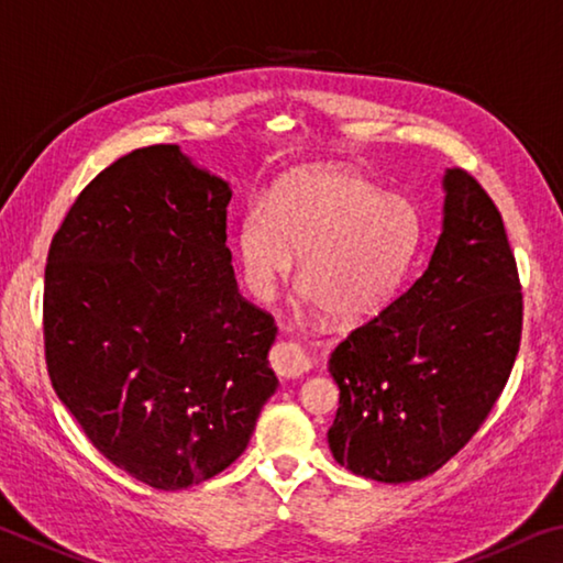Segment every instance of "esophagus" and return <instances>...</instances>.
<instances>
[{
  "mask_svg": "<svg viewBox=\"0 0 563 563\" xmlns=\"http://www.w3.org/2000/svg\"><path fill=\"white\" fill-rule=\"evenodd\" d=\"M271 365L275 373L288 379L300 377L302 373H308L310 369L308 357H305L302 350L298 345H292V342H278V345L273 347Z\"/></svg>",
  "mask_w": 563,
  "mask_h": 563,
  "instance_id": "obj_1",
  "label": "esophagus"
}]
</instances>
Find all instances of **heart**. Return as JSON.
Instances as JSON below:
<instances>
[{
  "label": "heart",
  "mask_w": 563,
  "mask_h": 563,
  "mask_svg": "<svg viewBox=\"0 0 563 563\" xmlns=\"http://www.w3.org/2000/svg\"><path fill=\"white\" fill-rule=\"evenodd\" d=\"M238 255L255 295H271L300 260V288L338 322L377 316L405 280L419 245L412 203L379 194L352 170L285 178L238 223Z\"/></svg>",
  "instance_id": "b5f03b06"
}]
</instances>
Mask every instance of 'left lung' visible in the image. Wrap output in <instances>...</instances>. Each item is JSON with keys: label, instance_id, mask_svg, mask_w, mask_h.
<instances>
[{"label": "left lung", "instance_id": "8db88e82", "mask_svg": "<svg viewBox=\"0 0 563 563\" xmlns=\"http://www.w3.org/2000/svg\"><path fill=\"white\" fill-rule=\"evenodd\" d=\"M442 233L424 273L340 342L330 452L365 479L430 476L472 440L511 375L521 283L499 208L462 168L444 174Z\"/></svg>", "mask_w": 563, "mask_h": 563}]
</instances>
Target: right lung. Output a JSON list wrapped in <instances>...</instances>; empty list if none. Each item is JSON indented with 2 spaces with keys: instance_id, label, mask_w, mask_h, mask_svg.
<instances>
[{
  "instance_id": "obj_1",
  "label": "right lung",
  "mask_w": 563,
  "mask_h": 563,
  "mask_svg": "<svg viewBox=\"0 0 563 563\" xmlns=\"http://www.w3.org/2000/svg\"><path fill=\"white\" fill-rule=\"evenodd\" d=\"M233 190L174 144L81 190L52 238L44 352L56 397L133 479L186 489L231 466L278 377L268 312L238 292Z\"/></svg>"
}]
</instances>
